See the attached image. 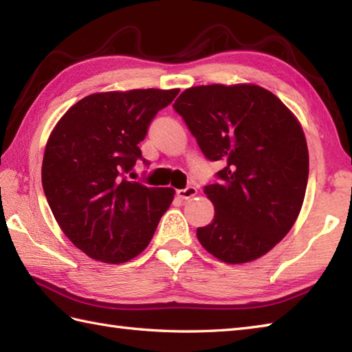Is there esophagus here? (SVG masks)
<instances>
[{
	"mask_svg": "<svg viewBox=\"0 0 352 352\" xmlns=\"http://www.w3.org/2000/svg\"><path fill=\"white\" fill-rule=\"evenodd\" d=\"M177 195L182 199H190L197 195V188H193V186H188V188H184V189H178Z\"/></svg>",
	"mask_w": 352,
	"mask_h": 352,
	"instance_id": "34e87169",
	"label": "esophagus"
}]
</instances>
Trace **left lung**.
<instances>
[{
  "label": "left lung",
  "mask_w": 352,
  "mask_h": 352,
  "mask_svg": "<svg viewBox=\"0 0 352 352\" xmlns=\"http://www.w3.org/2000/svg\"><path fill=\"white\" fill-rule=\"evenodd\" d=\"M174 110L201 151L222 162L204 188L214 218L198 241L226 263H246L271 251L300 214L309 180V149L292 111L256 85L186 89Z\"/></svg>",
  "instance_id": "left-lung-1"
}]
</instances>
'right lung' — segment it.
I'll return each instance as SVG.
<instances>
[{
    "mask_svg": "<svg viewBox=\"0 0 352 352\" xmlns=\"http://www.w3.org/2000/svg\"><path fill=\"white\" fill-rule=\"evenodd\" d=\"M178 89L92 94L72 106L45 148L42 186L66 237L104 263H124L153 239L175 190L130 182L139 144Z\"/></svg>",
    "mask_w": 352,
    "mask_h": 352,
    "instance_id": "obj_1",
    "label": "right lung"
}]
</instances>
